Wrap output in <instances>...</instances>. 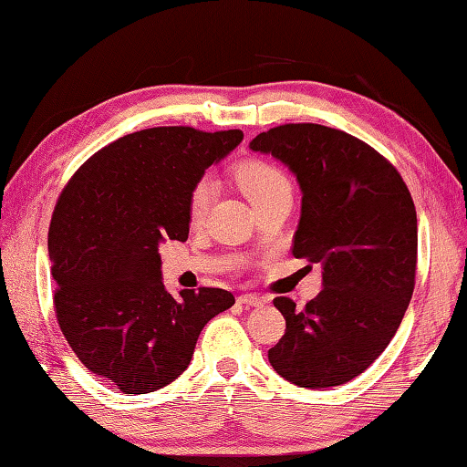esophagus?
<instances>
[{"label":"esophagus","mask_w":467,"mask_h":467,"mask_svg":"<svg viewBox=\"0 0 467 467\" xmlns=\"http://www.w3.org/2000/svg\"><path fill=\"white\" fill-rule=\"evenodd\" d=\"M267 300L265 298H259V296H255V294H243V296H239V304H243V306H263V304H265Z\"/></svg>","instance_id":"esophagus-1"}]
</instances>
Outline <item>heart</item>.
Masks as SVG:
<instances>
[{"label": "heart", "instance_id": "heart-1", "mask_svg": "<svg viewBox=\"0 0 467 467\" xmlns=\"http://www.w3.org/2000/svg\"><path fill=\"white\" fill-rule=\"evenodd\" d=\"M236 182H239L241 190L251 204H259L261 200L274 196L277 192L290 190L285 175L279 171L277 167L265 163V161H244L236 169ZM212 182L200 180L190 193V218L193 223L206 214L210 198H212Z\"/></svg>", "mask_w": 467, "mask_h": 467}]
</instances>
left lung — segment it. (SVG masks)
<instances>
[{"mask_svg":"<svg viewBox=\"0 0 467 467\" xmlns=\"http://www.w3.org/2000/svg\"><path fill=\"white\" fill-rule=\"evenodd\" d=\"M249 147L296 175L292 255L322 267V292L306 308L274 300L285 333L269 363L300 388L341 386L379 358L410 304L419 243L410 192L378 150L328 126H275Z\"/></svg>","mask_w":467,"mask_h":467,"instance_id":"obj_1","label":"left lung"}]
</instances>
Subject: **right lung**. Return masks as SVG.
<instances>
[{
  "mask_svg": "<svg viewBox=\"0 0 467 467\" xmlns=\"http://www.w3.org/2000/svg\"><path fill=\"white\" fill-rule=\"evenodd\" d=\"M241 130L159 126L98 150L67 183L48 228L55 310L79 361L124 394H149L188 369L210 318L234 296L167 292L159 244L185 241L190 193Z\"/></svg>",
  "mask_w": 467,
  "mask_h": 467,
  "instance_id": "1",
  "label": "right lung"
}]
</instances>
